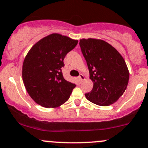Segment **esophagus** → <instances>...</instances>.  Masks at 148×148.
<instances>
[{
	"mask_svg": "<svg viewBox=\"0 0 148 148\" xmlns=\"http://www.w3.org/2000/svg\"><path fill=\"white\" fill-rule=\"evenodd\" d=\"M84 78H85V77H84V76L83 75V74H81L79 76V81H80L81 82H82L83 80H84Z\"/></svg>",
	"mask_w": 148,
	"mask_h": 148,
	"instance_id": "34e87169",
	"label": "esophagus"
}]
</instances>
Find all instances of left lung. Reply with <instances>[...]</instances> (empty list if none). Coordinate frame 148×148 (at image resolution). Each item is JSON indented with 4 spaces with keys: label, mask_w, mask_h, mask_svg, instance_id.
I'll list each match as a JSON object with an SVG mask.
<instances>
[{
    "label": "left lung",
    "mask_w": 148,
    "mask_h": 148,
    "mask_svg": "<svg viewBox=\"0 0 148 148\" xmlns=\"http://www.w3.org/2000/svg\"><path fill=\"white\" fill-rule=\"evenodd\" d=\"M82 54L93 82L86 98L100 106L118 100L127 87L129 72L124 58L111 45L103 40L88 38L79 41Z\"/></svg>",
    "instance_id": "1"
}]
</instances>
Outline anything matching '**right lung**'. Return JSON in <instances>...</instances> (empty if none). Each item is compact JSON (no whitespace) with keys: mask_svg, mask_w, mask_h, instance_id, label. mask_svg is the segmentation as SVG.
<instances>
[{"mask_svg":"<svg viewBox=\"0 0 148 148\" xmlns=\"http://www.w3.org/2000/svg\"><path fill=\"white\" fill-rule=\"evenodd\" d=\"M59 34H52L33 45L22 66V79L29 95L38 105L57 108L69 98L76 85L64 79L62 68L66 55L77 45Z\"/></svg>","mask_w":148,"mask_h":148,"instance_id":"right-lung-1","label":"right lung"}]
</instances>
